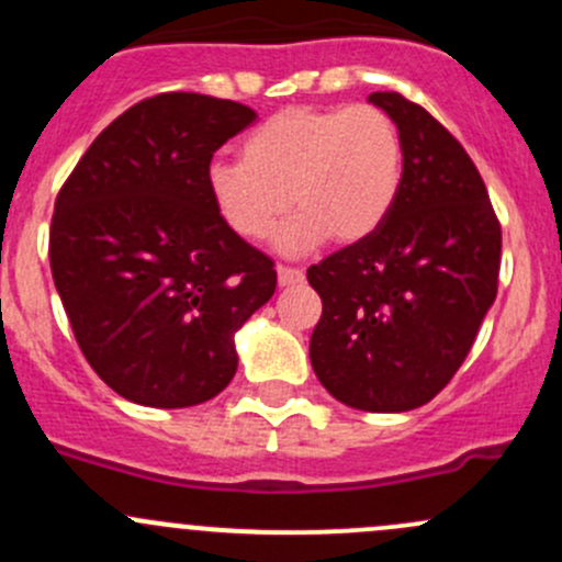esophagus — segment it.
<instances>
[{"instance_id":"34e87169","label":"esophagus","mask_w":562,"mask_h":562,"mask_svg":"<svg viewBox=\"0 0 562 562\" xmlns=\"http://www.w3.org/2000/svg\"><path fill=\"white\" fill-rule=\"evenodd\" d=\"M277 282H280V288L299 285V282H304V271L288 269V266H277Z\"/></svg>"}]
</instances>
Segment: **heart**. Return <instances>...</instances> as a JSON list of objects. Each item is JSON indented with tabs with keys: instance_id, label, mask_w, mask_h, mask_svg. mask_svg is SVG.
Returning a JSON list of instances; mask_svg holds the SVG:
<instances>
[{
	"instance_id": "obj_1",
	"label": "heart",
	"mask_w": 562,
	"mask_h": 562,
	"mask_svg": "<svg viewBox=\"0 0 562 562\" xmlns=\"http://www.w3.org/2000/svg\"><path fill=\"white\" fill-rule=\"evenodd\" d=\"M402 140L375 105L277 111L241 144V162L214 157L203 173L220 223L245 241L274 231L288 206L299 212L274 236L285 255L321 247L328 236L356 245L394 209Z\"/></svg>"
}]
</instances>
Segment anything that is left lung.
Here are the masks:
<instances>
[{"instance_id": "left-lung-1", "label": "left lung", "mask_w": 562, "mask_h": 562, "mask_svg": "<svg viewBox=\"0 0 562 562\" xmlns=\"http://www.w3.org/2000/svg\"><path fill=\"white\" fill-rule=\"evenodd\" d=\"M402 140L400 195L367 239L310 266L317 381L356 411L422 407L454 378L495 304L501 225L468 151L422 105L367 98Z\"/></svg>"}]
</instances>
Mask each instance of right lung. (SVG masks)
I'll return each mask as SVG.
<instances>
[{"label": "right lung", "mask_w": 562, "mask_h": 562, "mask_svg": "<svg viewBox=\"0 0 562 562\" xmlns=\"http://www.w3.org/2000/svg\"><path fill=\"white\" fill-rule=\"evenodd\" d=\"M255 119L234 100L157 94L108 124L56 198V293L92 370L135 405L217 396L236 331L274 296V263L220 223L203 184Z\"/></svg>", "instance_id": "add662e5"}]
</instances>
